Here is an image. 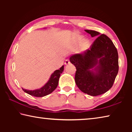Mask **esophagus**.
I'll use <instances>...</instances> for the list:
<instances>
[{"instance_id":"34e87169","label":"esophagus","mask_w":132,"mask_h":132,"mask_svg":"<svg viewBox=\"0 0 132 132\" xmlns=\"http://www.w3.org/2000/svg\"><path fill=\"white\" fill-rule=\"evenodd\" d=\"M70 62L69 59H66L65 62H64V64H66V65H68V64H70Z\"/></svg>"}]
</instances>
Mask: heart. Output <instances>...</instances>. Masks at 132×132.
I'll list each match as a JSON object with an SVG mask.
<instances>
[{"mask_svg":"<svg viewBox=\"0 0 132 132\" xmlns=\"http://www.w3.org/2000/svg\"><path fill=\"white\" fill-rule=\"evenodd\" d=\"M83 40V37L82 36H78L76 39V43H79ZM90 46V41L88 39H84L82 42L81 45V48L82 50H86L89 48Z\"/></svg>","mask_w":132,"mask_h":132,"instance_id":"b5f03b06","label":"heart"}]
</instances>
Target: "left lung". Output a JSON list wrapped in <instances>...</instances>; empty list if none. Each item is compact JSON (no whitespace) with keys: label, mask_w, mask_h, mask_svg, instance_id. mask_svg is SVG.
<instances>
[{"label":"left lung","mask_w":132,"mask_h":132,"mask_svg":"<svg viewBox=\"0 0 132 132\" xmlns=\"http://www.w3.org/2000/svg\"><path fill=\"white\" fill-rule=\"evenodd\" d=\"M97 38L90 50L71 56L76 68L75 82L82 92L91 96L101 95L113 86L119 70L118 53L112 41L105 34L85 30Z\"/></svg>","instance_id":"obj_1"}]
</instances>
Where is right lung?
<instances>
[{
  "label": "right lung",
  "mask_w": 132,
  "mask_h": 132,
  "mask_svg": "<svg viewBox=\"0 0 132 132\" xmlns=\"http://www.w3.org/2000/svg\"><path fill=\"white\" fill-rule=\"evenodd\" d=\"M63 70L64 66H62L59 70H55L51 75L48 82L41 88L34 90H28L23 88L22 89L25 93L36 97H42L50 94L56 88L59 82V77L61 76V73L63 71Z\"/></svg>",
  "instance_id": "add662e5"
}]
</instances>
